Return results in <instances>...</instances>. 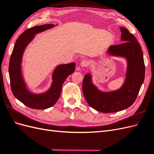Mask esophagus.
<instances>
[{
	"label": "esophagus",
	"mask_w": 154,
	"mask_h": 154,
	"mask_svg": "<svg viewBox=\"0 0 154 154\" xmlns=\"http://www.w3.org/2000/svg\"><path fill=\"white\" fill-rule=\"evenodd\" d=\"M88 61H87L86 60H82L81 62H80V66L82 67H87L88 66Z\"/></svg>",
	"instance_id": "esophagus-1"
}]
</instances>
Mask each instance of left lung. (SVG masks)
<instances>
[{
  "instance_id": "8db88e82",
  "label": "left lung",
  "mask_w": 154,
  "mask_h": 154,
  "mask_svg": "<svg viewBox=\"0 0 154 154\" xmlns=\"http://www.w3.org/2000/svg\"><path fill=\"white\" fill-rule=\"evenodd\" d=\"M122 44L110 45L107 54L112 57H123L127 62V71L123 85L119 89L103 92L92 82L90 72L86 74L83 81V95L92 108L103 113L116 112L127 109L136 101L144 80L143 51L140 44L125 27H120Z\"/></svg>"
}]
</instances>
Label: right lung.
Instances as JSON below:
<instances>
[{
	"mask_svg": "<svg viewBox=\"0 0 154 154\" xmlns=\"http://www.w3.org/2000/svg\"><path fill=\"white\" fill-rule=\"evenodd\" d=\"M54 27L53 24H45L32 27L26 30L18 37L14 46L9 65L10 84L13 94L26 106L34 109H46L53 106L61 94L62 85L66 79L75 70V63L59 65L53 72L51 85L41 94L29 91L22 73V61L25 49L34 39L36 34Z\"/></svg>",
	"mask_w": 154,
	"mask_h": 154,
	"instance_id": "add662e5",
	"label": "right lung"
}]
</instances>
